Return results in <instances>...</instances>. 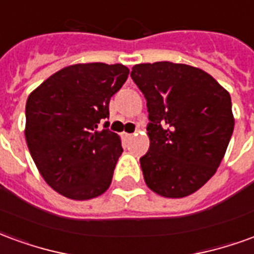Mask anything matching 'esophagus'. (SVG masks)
Returning <instances> with one entry per match:
<instances>
[{
    "instance_id": "34e87169",
    "label": "esophagus",
    "mask_w": 254,
    "mask_h": 254,
    "mask_svg": "<svg viewBox=\"0 0 254 254\" xmlns=\"http://www.w3.org/2000/svg\"><path fill=\"white\" fill-rule=\"evenodd\" d=\"M121 136L124 138H132L133 137V134L132 133H127V132H122L121 133Z\"/></svg>"
}]
</instances>
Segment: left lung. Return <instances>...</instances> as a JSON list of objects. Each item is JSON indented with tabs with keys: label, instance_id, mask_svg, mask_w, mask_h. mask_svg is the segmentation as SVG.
Segmentation results:
<instances>
[{
	"label": "left lung",
	"instance_id": "8db88e82",
	"mask_svg": "<svg viewBox=\"0 0 254 254\" xmlns=\"http://www.w3.org/2000/svg\"><path fill=\"white\" fill-rule=\"evenodd\" d=\"M133 81L148 109L147 187L180 198L198 190L223 159L234 130L230 94L201 69L169 61L138 64Z\"/></svg>",
	"mask_w": 254,
	"mask_h": 254
}]
</instances>
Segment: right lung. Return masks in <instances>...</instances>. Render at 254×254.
<instances>
[{
	"mask_svg": "<svg viewBox=\"0 0 254 254\" xmlns=\"http://www.w3.org/2000/svg\"><path fill=\"white\" fill-rule=\"evenodd\" d=\"M127 74L122 64H76L52 74L28 96L27 145L43 180L60 194L89 200L110 187L124 149L117 133L96 129L109 118L111 96Z\"/></svg>",
	"mask_w": 254,
	"mask_h": 254,
	"instance_id": "obj_1",
	"label": "right lung"
}]
</instances>
